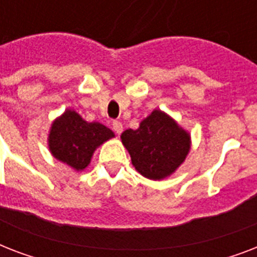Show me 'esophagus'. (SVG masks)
<instances>
[{
    "instance_id": "esophagus-1",
    "label": "esophagus",
    "mask_w": 257,
    "mask_h": 257,
    "mask_svg": "<svg viewBox=\"0 0 257 257\" xmlns=\"http://www.w3.org/2000/svg\"><path fill=\"white\" fill-rule=\"evenodd\" d=\"M112 126H113V131L117 133V135H120L122 132V124H121L120 121H113L112 122Z\"/></svg>"
}]
</instances>
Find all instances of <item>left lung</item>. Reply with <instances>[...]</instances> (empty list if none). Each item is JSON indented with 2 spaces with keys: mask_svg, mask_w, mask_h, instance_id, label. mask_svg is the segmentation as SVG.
Segmentation results:
<instances>
[{
  "mask_svg": "<svg viewBox=\"0 0 257 257\" xmlns=\"http://www.w3.org/2000/svg\"><path fill=\"white\" fill-rule=\"evenodd\" d=\"M121 141L136 171L151 180L171 176L191 149L189 133L160 109H155L135 131L126 129Z\"/></svg>",
  "mask_w": 257,
  "mask_h": 257,
  "instance_id": "8db88e82",
  "label": "left lung"
}]
</instances>
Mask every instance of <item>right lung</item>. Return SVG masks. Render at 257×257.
<instances>
[{"label":"right lung","mask_w":257,"mask_h":257,"mask_svg":"<svg viewBox=\"0 0 257 257\" xmlns=\"http://www.w3.org/2000/svg\"><path fill=\"white\" fill-rule=\"evenodd\" d=\"M114 133L100 122H88L77 112L66 109L50 126L48 145L57 160L74 171H84L93 153Z\"/></svg>","instance_id":"add662e5"}]
</instances>
